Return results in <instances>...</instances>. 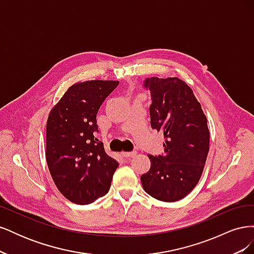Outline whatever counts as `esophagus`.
<instances>
[{
  "instance_id": "1",
  "label": "esophagus",
  "mask_w": 254,
  "mask_h": 254,
  "mask_svg": "<svg viewBox=\"0 0 254 254\" xmlns=\"http://www.w3.org/2000/svg\"><path fill=\"white\" fill-rule=\"evenodd\" d=\"M135 151H123L122 152V156L125 157V158H132L135 155Z\"/></svg>"
}]
</instances>
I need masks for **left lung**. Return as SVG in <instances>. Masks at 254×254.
Returning <instances> with one entry per match:
<instances>
[{"label":"left lung","mask_w":254,"mask_h":254,"mask_svg":"<svg viewBox=\"0 0 254 254\" xmlns=\"http://www.w3.org/2000/svg\"><path fill=\"white\" fill-rule=\"evenodd\" d=\"M143 87L150 91L151 128L164 134V153L148 155L149 171L141 176L144 190L165 202L190 194L202 175L210 148L206 117L193 90L177 77H151Z\"/></svg>","instance_id":"obj_1"}]
</instances>
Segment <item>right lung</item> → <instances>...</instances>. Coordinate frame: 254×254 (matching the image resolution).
<instances>
[{"instance_id": "obj_1", "label": "right lung", "mask_w": 254, "mask_h": 254, "mask_svg": "<svg viewBox=\"0 0 254 254\" xmlns=\"http://www.w3.org/2000/svg\"><path fill=\"white\" fill-rule=\"evenodd\" d=\"M115 80H88L67 89L51 110L45 157L56 187L68 200L89 204L109 191L119 163L105 151L96 114Z\"/></svg>"}]
</instances>
